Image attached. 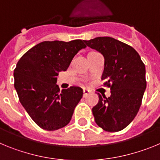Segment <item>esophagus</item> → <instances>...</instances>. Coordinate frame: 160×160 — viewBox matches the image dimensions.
<instances>
[{"label": "esophagus", "mask_w": 160, "mask_h": 160, "mask_svg": "<svg viewBox=\"0 0 160 160\" xmlns=\"http://www.w3.org/2000/svg\"><path fill=\"white\" fill-rule=\"evenodd\" d=\"M89 93H90V91H89L88 90H87V89H84L83 90V97H87V95L89 94Z\"/></svg>", "instance_id": "1"}]
</instances>
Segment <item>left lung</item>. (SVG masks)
Instances as JSON below:
<instances>
[{
	"label": "left lung",
	"instance_id": "8db88e82",
	"mask_svg": "<svg viewBox=\"0 0 160 160\" xmlns=\"http://www.w3.org/2000/svg\"><path fill=\"white\" fill-rule=\"evenodd\" d=\"M84 42L104 57L102 79L111 90L109 98L98 94L99 101L92 108L94 121L106 131H121L132 122L141 106L147 86L145 66L134 48L113 38Z\"/></svg>",
	"mask_w": 160,
	"mask_h": 160
}]
</instances>
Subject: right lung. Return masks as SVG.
I'll use <instances>...</instances> for the list:
<instances>
[{"label":"right lung","mask_w":160,"mask_h":160,"mask_svg":"<svg viewBox=\"0 0 160 160\" xmlns=\"http://www.w3.org/2000/svg\"><path fill=\"white\" fill-rule=\"evenodd\" d=\"M82 40L38 44L22 56L14 70V87L22 105L41 128L56 131L66 127L82 97V89H59L57 76L66 71L79 50Z\"/></svg>","instance_id":"right-lung-1"}]
</instances>
